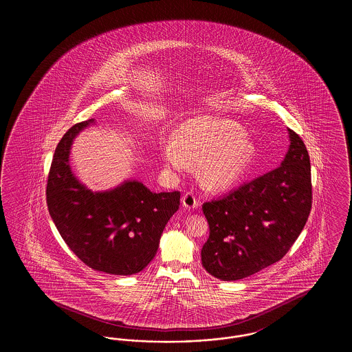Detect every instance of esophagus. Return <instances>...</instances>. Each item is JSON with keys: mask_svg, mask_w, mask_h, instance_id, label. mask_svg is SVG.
<instances>
[{"mask_svg": "<svg viewBox=\"0 0 352 352\" xmlns=\"http://www.w3.org/2000/svg\"><path fill=\"white\" fill-rule=\"evenodd\" d=\"M182 206H184L186 210H194V208H198L199 201L194 195L192 191H187L184 197H182Z\"/></svg>", "mask_w": 352, "mask_h": 352, "instance_id": "esophagus-1", "label": "esophagus"}]
</instances>
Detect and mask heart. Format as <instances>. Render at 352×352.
Wrapping results in <instances>:
<instances>
[{
	"label": "heart",
	"mask_w": 352,
	"mask_h": 352,
	"mask_svg": "<svg viewBox=\"0 0 352 352\" xmlns=\"http://www.w3.org/2000/svg\"><path fill=\"white\" fill-rule=\"evenodd\" d=\"M256 146L244 131L231 120L199 116L184 122L177 140L164 145V158L168 166L184 171L191 162H199L203 184L223 188L236 184L251 166Z\"/></svg>",
	"instance_id": "1"
}]
</instances>
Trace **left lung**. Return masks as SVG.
<instances>
[{
    "mask_svg": "<svg viewBox=\"0 0 352 352\" xmlns=\"http://www.w3.org/2000/svg\"><path fill=\"white\" fill-rule=\"evenodd\" d=\"M287 132L290 145L278 168L201 206L210 226L201 264L219 280H241L280 261L307 221L310 158L301 137Z\"/></svg>",
    "mask_w": 352,
    "mask_h": 352,
    "instance_id": "obj_1",
    "label": "left lung"
}]
</instances>
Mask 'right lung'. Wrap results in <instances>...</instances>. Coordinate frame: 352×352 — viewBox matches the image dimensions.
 <instances>
[{
  "mask_svg": "<svg viewBox=\"0 0 352 352\" xmlns=\"http://www.w3.org/2000/svg\"><path fill=\"white\" fill-rule=\"evenodd\" d=\"M94 122L91 118L74 125L59 141L47 179V207L59 234L85 265L129 276L154 258L181 194L151 192L131 179L99 192L80 184L69 166V151L75 137Z\"/></svg>",
  "mask_w": 352,
  "mask_h": 352,
  "instance_id": "add662e5",
  "label": "right lung"
}]
</instances>
